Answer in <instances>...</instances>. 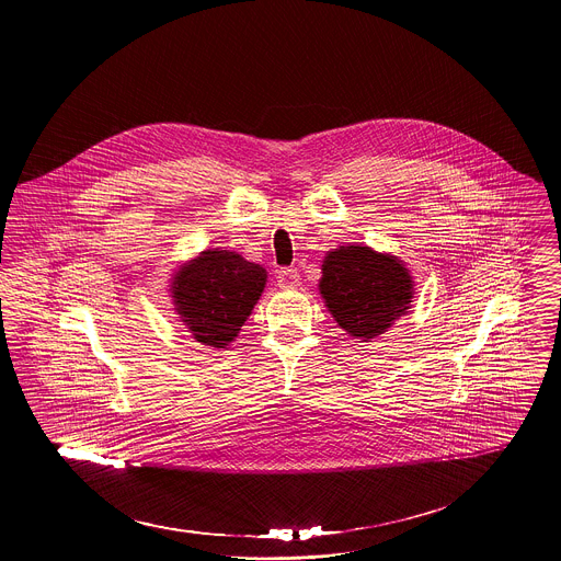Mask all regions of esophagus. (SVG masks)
<instances>
[{"label": "esophagus", "mask_w": 561, "mask_h": 561, "mask_svg": "<svg viewBox=\"0 0 561 561\" xmlns=\"http://www.w3.org/2000/svg\"><path fill=\"white\" fill-rule=\"evenodd\" d=\"M276 278H278V287H280V289H296V287L300 285V274H298V270H294V267H283V270H278Z\"/></svg>", "instance_id": "obj_1"}]
</instances>
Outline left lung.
Returning a JSON list of instances; mask_svg holds the SVG:
<instances>
[{
    "instance_id": "obj_1",
    "label": "left lung",
    "mask_w": 561,
    "mask_h": 561,
    "mask_svg": "<svg viewBox=\"0 0 561 561\" xmlns=\"http://www.w3.org/2000/svg\"><path fill=\"white\" fill-rule=\"evenodd\" d=\"M320 294L330 316L347 334L369 341L408 313L414 285L398 256L356 243L325 254Z\"/></svg>"
}]
</instances>
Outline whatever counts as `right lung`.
I'll return each mask as SVG.
<instances>
[{"mask_svg":"<svg viewBox=\"0 0 561 561\" xmlns=\"http://www.w3.org/2000/svg\"><path fill=\"white\" fill-rule=\"evenodd\" d=\"M267 272L231 250H203L183 263L170 285L174 311L203 345L227 347L263 294Z\"/></svg>","mask_w":561,"mask_h":561,"instance_id":"add662e5","label":"right lung"}]
</instances>
